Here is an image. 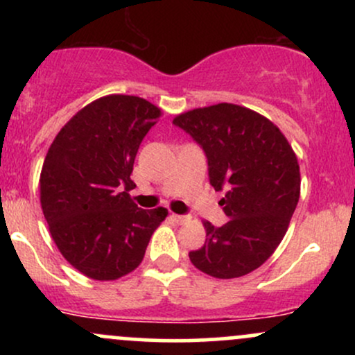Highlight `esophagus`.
<instances>
[{
  "label": "esophagus",
  "mask_w": 355,
  "mask_h": 355,
  "mask_svg": "<svg viewBox=\"0 0 355 355\" xmlns=\"http://www.w3.org/2000/svg\"><path fill=\"white\" fill-rule=\"evenodd\" d=\"M170 217H172L173 222H177V223H185L187 220H189V217H187V215H178V214H172V215H170Z\"/></svg>",
  "instance_id": "1"
}]
</instances>
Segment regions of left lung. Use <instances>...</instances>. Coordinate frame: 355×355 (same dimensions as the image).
Returning a JSON list of instances; mask_svg holds the SVG:
<instances>
[{"label":"left lung","instance_id":"left-lung-1","mask_svg":"<svg viewBox=\"0 0 355 355\" xmlns=\"http://www.w3.org/2000/svg\"><path fill=\"white\" fill-rule=\"evenodd\" d=\"M173 125L200 145L229 217L222 227L203 223L205 243L190 252L191 263L217 279L247 275L274 254L299 203L294 150L270 120L239 105L191 110Z\"/></svg>","mask_w":355,"mask_h":355}]
</instances>
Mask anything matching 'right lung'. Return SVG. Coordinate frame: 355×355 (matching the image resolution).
Masks as SVG:
<instances>
[{
  "label": "right lung",
  "instance_id": "right-lung-1",
  "mask_svg": "<svg viewBox=\"0 0 355 355\" xmlns=\"http://www.w3.org/2000/svg\"><path fill=\"white\" fill-rule=\"evenodd\" d=\"M158 116L160 108L138 96H103L80 110L48 150L43 215L61 255L89 279L135 270L168 214L140 209L128 195L137 152Z\"/></svg>",
  "mask_w": 355,
  "mask_h": 355
}]
</instances>
